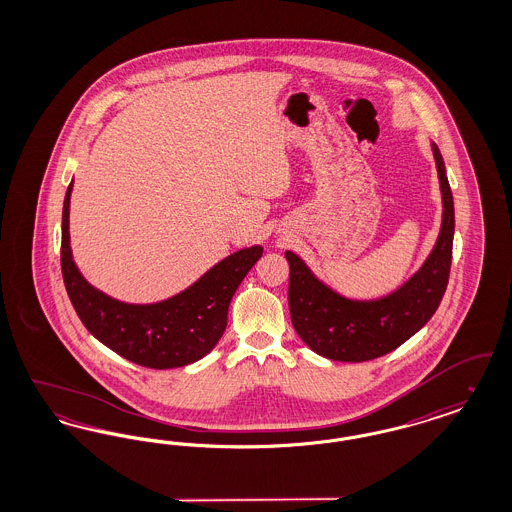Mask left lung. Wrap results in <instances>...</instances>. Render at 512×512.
<instances>
[{"instance_id": "8db88e82", "label": "left lung", "mask_w": 512, "mask_h": 512, "mask_svg": "<svg viewBox=\"0 0 512 512\" xmlns=\"http://www.w3.org/2000/svg\"><path fill=\"white\" fill-rule=\"evenodd\" d=\"M432 151L443 201L441 230L424 265L401 288L380 299H347L318 280L301 257L286 251L293 328L318 355L343 363L372 361L397 349L436 313L449 282L455 207L436 144H432Z\"/></svg>"}]
</instances>
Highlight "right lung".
Returning a JSON list of instances; mask_svg holds the SVG:
<instances>
[{
    "instance_id": "add662e5",
    "label": "right lung",
    "mask_w": 512,
    "mask_h": 512,
    "mask_svg": "<svg viewBox=\"0 0 512 512\" xmlns=\"http://www.w3.org/2000/svg\"><path fill=\"white\" fill-rule=\"evenodd\" d=\"M73 182L63 203L61 270L74 311L88 332L124 359L147 368H178L203 359L219 343L228 307L263 247L240 249L209 268L184 292L159 303H124L96 290L74 265L69 236Z\"/></svg>"
}]
</instances>
